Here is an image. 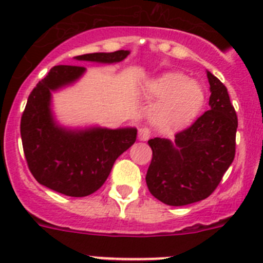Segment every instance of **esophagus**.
<instances>
[{
  "label": "esophagus",
  "instance_id": "esophagus-1",
  "mask_svg": "<svg viewBox=\"0 0 263 263\" xmlns=\"http://www.w3.org/2000/svg\"><path fill=\"white\" fill-rule=\"evenodd\" d=\"M137 137H139V140L146 141L151 137V129L148 127H141V128H139V132H137Z\"/></svg>",
  "mask_w": 263,
  "mask_h": 263
}]
</instances>
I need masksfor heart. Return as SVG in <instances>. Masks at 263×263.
I'll return each mask as SVG.
<instances>
[{
	"label": "heart",
	"mask_w": 263,
	"mask_h": 263,
	"mask_svg": "<svg viewBox=\"0 0 263 263\" xmlns=\"http://www.w3.org/2000/svg\"><path fill=\"white\" fill-rule=\"evenodd\" d=\"M144 94L151 99H160L155 120L158 126L170 129L190 124L204 103L202 86L181 73H167L149 81Z\"/></svg>",
	"instance_id": "heart-1"
}]
</instances>
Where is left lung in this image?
<instances>
[{
    "instance_id": "8db88e82",
    "label": "left lung",
    "mask_w": 263,
    "mask_h": 263,
    "mask_svg": "<svg viewBox=\"0 0 263 263\" xmlns=\"http://www.w3.org/2000/svg\"><path fill=\"white\" fill-rule=\"evenodd\" d=\"M207 77L210 110L177 132L174 143L161 137L148 141L152 161L146 186L165 204L186 205L208 198L235 160L237 114L226 85L211 72Z\"/></svg>"
}]
</instances>
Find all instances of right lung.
Here are the masks:
<instances>
[{
    "mask_svg": "<svg viewBox=\"0 0 263 263\" xmlns=\"http://www.w3.org/2000/svg\"><path fill=\"white\" fill-rule=\"evenodd\" d=\"M128 51L86 53L77 60L118 63ZM85 72L79 65H58L32 89L21 118V137L27 166L46 187L68 196H86L98 190L115 160L136 141L135 128L67 131L53 122L51 90L76 81Z\"/></svg>",
    "mask_w": 263,
    "mask_h": 263,
    "instance_id": "right-lung-1",
    "label": "right lung"
}]
</instances>
